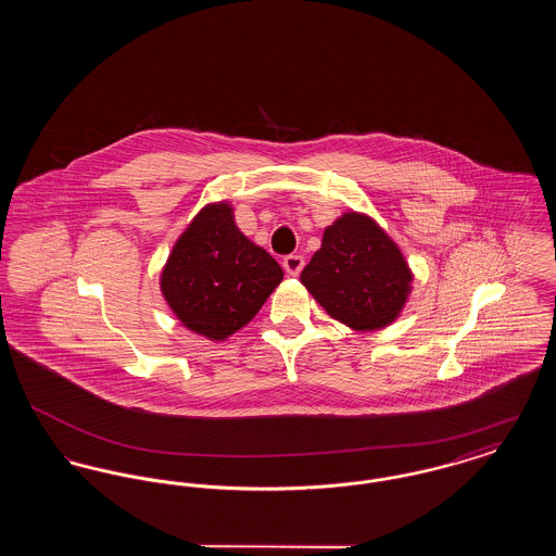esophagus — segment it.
<instances>
[{"mask_svg":"<svg viewBox=\"0 0 556 556\" xmlns=\"http://www.w3.org/2000/svg\"><path fill=\"white\" fill-rule=\"evenodd\" d=\"M283 268H286L288 275L295 277V275H300V270L304 268V258H302L300 254H290V256L283 258Z\"/></svg>","mask_w":556,"mask_h":556,"instance_id":"esophagus-1","label":"esophagus"}]
</instances>
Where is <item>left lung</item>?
Instances as JSON below:
<instances>
[{"label":"left lung","instance_id":"8db88e82","mask_svg":"<svg viewBox=\"0 0 556 556\" xmlns=\"http://www.w3.org/2000/svg\"><path fill=\"white\" fill-rule=\"evenodd\" d=\"M300 281L329 317L354 331L394 323L413 290V273L396 241L370 216L354 211L325 229Z\"/></svg>","mask_w":556,"mask_h":556}]
</instances>
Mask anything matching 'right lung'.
I'll return each mask as SVG.
<instances>
[{
	"label": "right lung",
	"instance_id": "1",
	"mask_svg": "<svg viewBox=\"0 0 556 556\" xmlns=\"http://www.w3.org/2000/svg\"><path fill=\"white\" fill-rule=\"evenodd\" d=\"M281 279L277 261L239 231L231 204L214 202L175 241L160 290L189 331L223 342L256 317Z\"/></svg>",
	"mask_w": 556,
	"mask_h": 556
}]
</instances>
